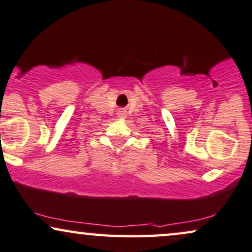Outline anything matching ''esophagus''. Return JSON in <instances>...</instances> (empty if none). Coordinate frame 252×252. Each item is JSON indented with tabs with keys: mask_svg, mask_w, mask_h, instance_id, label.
<instances>
[{
	"mask_svg": "<svg viewBox=\"0 0 252 252\" xmlns=\"http://www.w3.org/2000/svg\"><path fill=\"white\" fill-rule=\"evenodd\" d=\"M119 116L120 117H124V116H126V114H124V112H120L119 113Z\"/></svg>",
	"mask_w": 252,
	"mask_h": 252,
	"instance_id": "1",
	"label": "esophagus"
}]
</instances>
